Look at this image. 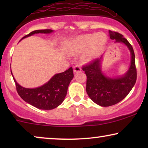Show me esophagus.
Returning <instances> with one entry per match:
<instances>
[{"label": "esophagus", "mask_w": 148, "mask_h": 148, "mask_svg": "<svg viewBox=\"0 0 148 148\" xmlns=\"http://www.w3.org/2000/svg\"><path fill=\"white\" fill-rule=\"evenodd\" d=\"M81 71H82V68H81L80 65H79V64H77V65L75 66L74 69H73V71H74V73H78V72H80Z\"/></svg>", "instance_id": "1"}]
</instances>
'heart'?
Returning a JSON list of instances; mask_svg holds the SVG:
<instances>
[{"mask_svg": "<svg viewBox=\"0 0 148 148\" xmlns=\"http://www.w3.org/2000/svg\"><path fill=\"white\" fill-rule=\"evenodd\" d=\"M106 41V36L102 33L79 36L71 42L69 52L71 54H77L87 50L82 59L84 62H90L96 57Z\"/></svg>", "mask_w": 148, "mask_h": 148, "instance_id": "1", "label": "heart"}]
</instances>
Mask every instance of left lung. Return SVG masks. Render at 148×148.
Listing matches in <instances>:
<instances>
[{
    "mask_svg": "<svg viewBox=\"0 0 148 148\" xmlns=\"http://www.w3.org/2000/svg\"><path fill=\"white\" fill-rule=\"evenodd\" d=\"M111 40L123 43L130 50L131 60L128 71L123 76L110 77L104 75L101 69V57L83 66L87 76L86 92L91 100L101 106H110L123 100L132 90L136 82L137 70L132 46L118 32L109 30Z\"/></svg>",
    "mask_w": 148,
    "mask_h": 148,
    "instance_id": "left-lung-1",
    "label": "left lung"
}]
</instances>
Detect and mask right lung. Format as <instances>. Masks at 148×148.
Masks as SVG:
<instances>
[{
    "label": "right lung",
    "mask_w": 148,
    "mask_h": 148,
    "mask_svg": "<svg viewBox=\"0 0 148 148\" xmlns=\"http://www.w3.org/2000/svg\"><path fill=\"white\" fill-rule=\"evenodd\" d=\"M52 32H53L52 29L35 30L24 36L21 40L35 34H50ZM73 76V68L70 67L65 71L55 74L47 83L36 88H23L17 84L13 76V77L18 94L25 102L42 110H52L64 101L69 85Z\"/></svg>",
    "instance_id": "obj_1"
}]
</instances>
